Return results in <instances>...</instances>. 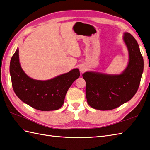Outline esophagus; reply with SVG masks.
<instances>
[{
	"instance_id": "esophagus-1",
	"label": "esophagus",
	"mask_w": 150,
	"mask_h": 150,
	"mask_svg": "<svg viewBox=\"0 0 150 150\" xmlns=\"http://www.w3.org/2000/svg\"><path fill=\"white\" fill-rule=\"evenodd\" d=\"M79 70H80V71H81V72H83L85 71V68L84 67H83V66H80V67H79Z\"/></svg>"
}]
</instances>
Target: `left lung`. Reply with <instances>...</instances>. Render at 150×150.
<instances>
[{"instance_id": "1", "label": "left lung", "mask_w": 150, "mask_h": 150, "mask_svg": "<svg viewBox=\"0 0 150 150\" xmlns=\"http://www.w3.org/2000/svg\"><path fill=\"white\" fill-rule=\"evenodd\" d=\"M123 40L127 47L129 62L120 74L86 72V97L92 108L108 110L119 107L134 97L140 85L144 69V60L135 38L125 33Z\"/></svg>"}]
</instances>
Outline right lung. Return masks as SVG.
<instances>
[{"mask_svg":"<svg viewBox=\"0 0 150 150\" xmlns=\"http://www.w3.org/2000/svg\"><path fill=\"white\" fill-rule=\"evenodd\" d=\"M9 72L13 88L18 98L32 108L41 111L56 110L61 108L68 89L80 76L79 69H74L48 80L30 78L20 64L18 48L11 59Z\"/></svg>","mask_w":150,"mask_h":150,"instance_id":"add662e5","label":"right lung"}]
</instances>
